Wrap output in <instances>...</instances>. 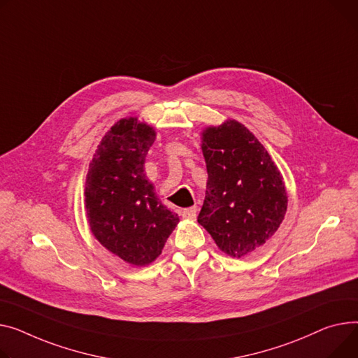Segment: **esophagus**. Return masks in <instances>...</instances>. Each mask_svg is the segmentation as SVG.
I'll return each instance as SVG.
<instances>
[{
	"label": "esophagus",
	"mask_w": 358,
	"mask_h": 358,
	"mask_svg": "<svg viewBox=\"0 0 358 358\" xmlns=\"http://www.w3.org/2000/svg\"><path fill=\"white\" fill-rule=\"evenodd\" d=\"M181 216L182 219H187V220H194L196 216H197V207H188V208H182L181 210Z\"/></svg>",
	"instance_id": "1"
}]
</instances>
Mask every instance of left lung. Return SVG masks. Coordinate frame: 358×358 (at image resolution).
Here are the masks:
<instances>
[{"mask_svg":"<svg viewBox=\"0 0 358 358\" xmlns=\"http://www.w3.org/2000/svg\"><path fill=\"white\" fill-rule=\"evenodd\" d=\"M201 135L208 180L197 222L222 252L243 257L279 229L287 188L265 147L241 122L229 119Z\"/></svg>","mask_w":358,"mask_h":358,"instance_id":"1","label":"left lung"}]
</instances>
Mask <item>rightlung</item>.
Segmentation results:
<instances>
[{"label":"right lung","instance_id":"obj_1","mask_svg":"<svg viewBox=\"0 0 358 358\" xmlns=\"http://www.w3.org/2000/svg\"><path fill=\"white\" fill-rule=\"evenodd\" d=\"M152 127L136 117L117 121L102 138L85 184L87 223L99 243L135 266L154 262L180 222L155 196L144 174Z\"/></svg>","mask_w":358,"mask_h":358}]
</instances>
